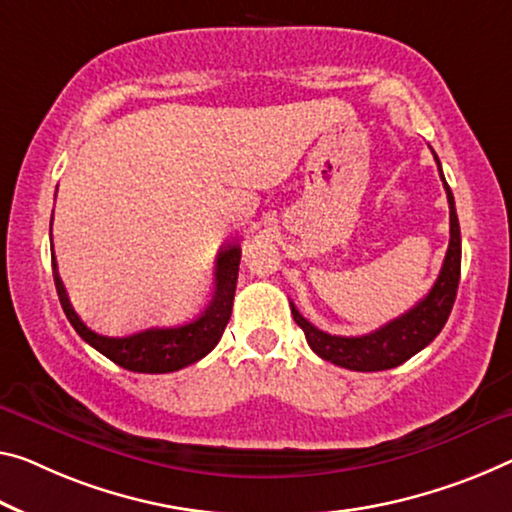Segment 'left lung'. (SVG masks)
I'll return each instance as SVG.
<instances>
[{"instance_id": "8db88e82", "label": "left lung", "mask_w": 512, "mask_h": 512, "mask_svg": "<svg viewBox=\"0 0 512 512\" xmlns=\"http://www.w3.org/2000/svg\"><path fill=\"white\" fill-rule=\"evenodd\" d=\"M439 178H442L448 199L451 240H448L442 270H439V277L432 283L428 295L400 318L391 320L387 325H382L380 329H375V332L364 336H336L322 332V329L313 327L311 322L295 309V304L290 302V311H293L295 322L302 327L306 343L311 345V350L316 352L318 357L332 361L336 366L350 368V371H387V368H396L403 364V361L414 357L416 352H421L430 341H435V336L439 332H442L448 316H451L455 295H458L462 240L455 201L451 187L446 185L442 167H439Z\"/></svg>"}]
</instances>
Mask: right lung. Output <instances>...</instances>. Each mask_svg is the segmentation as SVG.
Returning <instances> with one entry per match:
<instances>
[{"label": "right lung", "mask_w": 512, "mask_h": 512, "mask_svg": "<svg viewBox=\"0 0 512 512\" xmlns=\"http://www.w3.org/2000/svg\"><path fill=\"white\" fill-rule=\"evenodd\" d=\"M240 245H229L219 251L215 265V295L208 309L199 318L176 327H148L135 334L123 336H105L89 329L77 316L73 304L68 300L66 286L59 277L57 261L52 254V274L57 295L70 325L80 334L91 348H96L100 355L112 359L128 371L135 373H171L180 368L194 364L208 355L222 338L226 325L231 320L235 283H238L240 270Z\"/></svg>", "instance_id": "add662e5"}]
</instances>
